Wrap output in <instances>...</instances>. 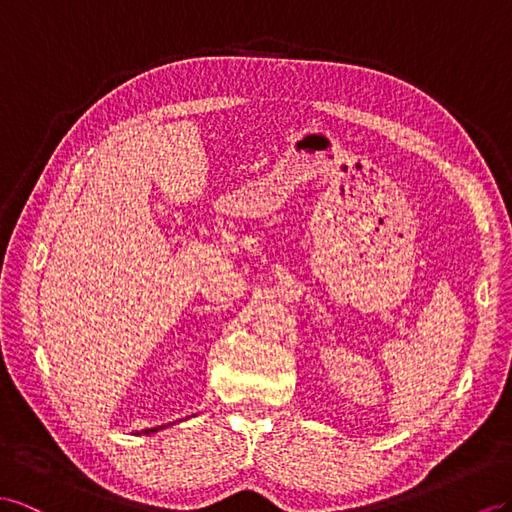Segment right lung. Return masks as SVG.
Here are the masks:
<instances>
[{
    "instance_id": "right-lung-1",
    "label": "right lung",
    "mask_w": 512,
    "mask_h": 512,
    "mask_svg": "<svg viewBox=\"0 0 512 512\" xmlns=\"http://www.w3.org/2000/svg\"><path fill=\"white\" fill-rule=\"evenodd\" d=\"M162 426H157V428H149V430H144V432H147V435H149V432H157V430H160Z\"/></svg>"
}]
</instances>
